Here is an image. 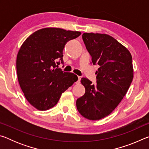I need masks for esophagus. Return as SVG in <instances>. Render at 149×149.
Wrapping results in <instances>:
<instances>
[{"label": "esophagus", "mask_w": 149, "mask_h": 149, "mask_svg": "<svg viewBox=\"0 0 149 149\" xmlns=\"http://www.w3.org/2000/svg\"><path fill=\"white\" fill-rule=\"evenodd\" d=\"M80 82H81V77L80 76H78V79H77V81H76V84H80Z\"/></svg>", "instance_id": "esophagus-1"}]
</instances>
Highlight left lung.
I'll use <instances>...</instances> for the list:
<instances>
[{"mask_svg": "<svg viewBox=\"0 0 149 149\" xmlns=\"http://www.w3.org/2000/svg\"><path fill=\"white\" fill-rule=\"evenodd\" d=\"M82 39L96 72L97 84L86 77L81 83L85 88L84 96L77 99L80 114L90 120L107 116L125 95L133 77L132 56L116 39L107 34L84 33Z\"/></svg>", "mask_w": 149, "mask_h": 149, "instance_id": "left-lung-1", "label": "left lung"}]
</instances>
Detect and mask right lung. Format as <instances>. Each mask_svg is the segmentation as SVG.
I'll return each instance as SVG.
<instances>
[{
  "label": "right lung",
  "mask_w": 149,
  "mask_h": 149,
  "mask_svg": "<svg viewBox=\"0 0 149 149\" xmlns=\"http://www.w3.org/2000/svg\"><path fill=\"white\" fill-rule=\"evenodd\" d=\"M80 35L79 31L48 27L34 32L22 44L16 60L17 78L27 101L37 109L53 107L62 93L78 79L73 73L56 67L64 64L65 43Z\"/></svg>",
  "instance_id": "1"
}]
</instances>
